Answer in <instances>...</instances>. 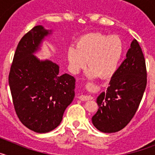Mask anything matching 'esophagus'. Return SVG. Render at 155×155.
Here are the masks:
<instances>
[{
    "mask_svg": "<svg viewBox=\"0 0 155 155\" xmlns=\"http://www.w3.org/2000/svg\"><path fill=\"white\" fill-rule=\"evenodd\" d=\"M79 99L81 101H87V100L92 99V97L91 95H84V94H81L79 96Z\"/></svg>",
    "mask_w": 155,
    "mask_h": 155,
    "instance_id": "1",
    "label": "esophagus"
}]
</instances>
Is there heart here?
Instances as JSON below:
<instances>
[{
    "label": "heart",
    "mask_w": 155,
    "mask_h": 155,
    "mask_svg": "<svg viewBox=\"0 0 155 155\" xmlns=\"http://www.w3.org/2000/svg\"><path fill=\"white\" fill-rule=\"evenodd\" d=\"M124 52V42L120 36L93 32L79 38L76 46H69L67 57L73 74L79 73L88 64L87 76L108 78L118 69Z\"/></svg>",
    "instance_id": "obj_1"
}]
</instances>
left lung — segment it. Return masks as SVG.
Returning a JSON list of instances; mask_svg holds the SVG:
<instances>
[{"instance_id": "1", "label": "left lung", "mask_w": 155, "mask_h": 155, "mask_svg": "<svg viewBox=\"0 0 155 155\" xmlns=\"http://www.w3.org/2000/svg\"><path fill=\"white\" fill-rule=\"evenodd\" d=\"M109 84L107 91L97 98L98 109L91 120L98 130L111 134L121 130L130 122L147 85L144 57L136 39Z\"/></svg>"}]
</instances>
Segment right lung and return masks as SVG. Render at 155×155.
<instances>
[{
    "mask_svg": "<svg viewBox=\"0 0 155 155\" xmlns=\"http://www.w3.org/2000/svg\"><path fill=\"white\" fill-rule=\"evenodd\" d=\"M51 33L37 25L21 38L8 78L18 117L27 128L39 134L50 132L61 124L75 95L73 76L60 74L56 63L40 61L34 55Z\"/></svg>",
    "mask_w": 155,
    "mask_h": 155,
    "instance_id": "add662e5",
    "label": "right lung"
}]
</instances>
